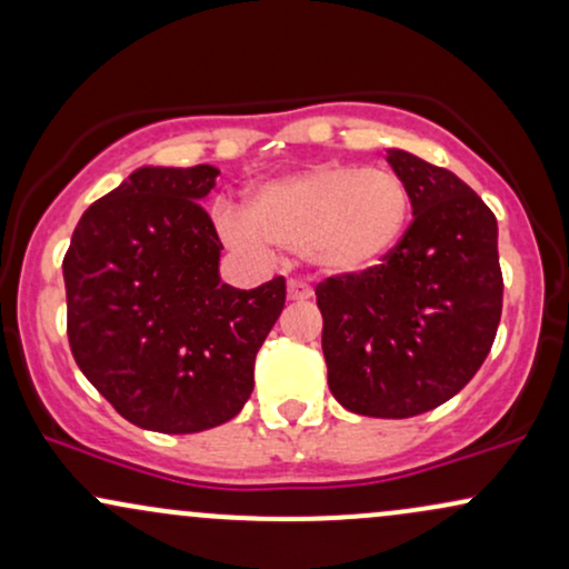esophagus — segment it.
<instances>
[{
  "label": "esophagus",
  "instance_id": "obj_1",
  "mask_svg": "<svg viewBox=\"0 0 569 569\" xmlns=\"http://www.w3.org/2000/svg\"><path fill=\"white\" fill-rule=\"evenodd\" d=\"M312 297V289L302 280H289V299L293 302H307V299Z\"/></svg>",
  "mask_w": 569,
  "mask_h": 569
}]
</instances>
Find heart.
<instances>
[{
	"label": "heart",
	"mask_w": 569,
	"mask_h": 569,
	"mask_svg": "<svg viewBox=\"0 0 569 569\" xmlns=\"http://www.w3.org/2000/svg\"><path fill=\"white\" fill-rule=\"evenodd\" d=\"M409 217V187L396 171L323 162L257 187L246 213L221 211L219 227L234 246H276L329 276H356L393 251Z\"/></svg>",
	"instance_id": "b5f03b06"
}]
</instances>
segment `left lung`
<instances>
[{
	"instance_id": "8db88e82",
	"label": "left lung",
	"mask_w": 569,
	"mask_h": 569,
	"mask_svg": "<svg viewBox=\"0 0 569 569\" xmlns=\"http://www.w3.org/2000/svg\"><path fill=\"white\" fill-rule=\"evenodd\" d=\"M411 224L382 264L316 286L329 388L363 417L422 415L485 363L502 312L498 219L452 171L388 149Z\"/></svg>"
}]
</instances>
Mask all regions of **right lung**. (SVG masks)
Masks as SVG:
<instances>
[{
	"instance_id": "1",
	"label": "right lung",
	"mask_w": 569,
	"mask_h": 569,
	"mask_svg": "<svg viewBox=\"0 0 569 569\" xmlns=\"http://www.w3.org/2000/svg\"><path fill=\"white\" fill-rule=\"evenodd\" d=\"M219 168L143 166L82 213L63 257L77 367L133 426L198 433L232 420L286 305V280L219 278L221 240L200 200Z\"/></svg>"
}]
</instances>
